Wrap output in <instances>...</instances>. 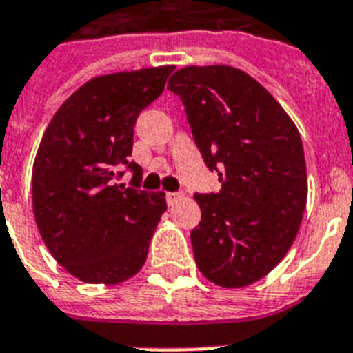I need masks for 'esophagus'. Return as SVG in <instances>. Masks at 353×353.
I'll use <instances>...</instances> for the list:
<instances>
[{
  "label": "esophagus",
  "instance_id": "obj_1",
  "mask_svg": "<svg viewBox=\"0 0 353 353\" xmlns=\"http://www.w3.org/2000/svg\"><path fill=\"white\" fill-rule=\"evenodd\" d=\"M181 197H183V192H168L167 201L174 203V201H177V199H181Z\"/></svg>",
  "mask_w": 353,
  "mask_h": 353
}]
</instances>
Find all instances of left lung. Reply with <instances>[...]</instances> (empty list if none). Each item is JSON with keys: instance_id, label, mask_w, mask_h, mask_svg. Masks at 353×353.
Listing matches in <instances>:
<instances>
[{"instance_id": "8db88e82", "label": "left lung", "mask_w": 353, "mask_h": 353, "mask_svg": "<svg viewBox=\"0 0 353 353\" xmlns=\"http://www.w3.org/2000/svg\"><path fill=\"white\" fill-rule=\"evenodd\" d=\"M168 88L221 181L217 194L194 196L201 208L190 234L197 268L223 288L252 285L279 265L303 221L308 179L299 130L241 68L183 67Z\"/></svg>"}]
</instances>
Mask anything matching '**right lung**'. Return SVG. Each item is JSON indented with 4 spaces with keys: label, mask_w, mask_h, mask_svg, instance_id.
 <instances>
[{
    "label": "right lung",
    "mask_w": 353,
    "mask_h": 353,
    "mask_svg": "<svg viewBox=\"0 0 353 353\" xmlns=\"http://www.w3.org/2000/svg\"><path fill=\"white\" fill-rule=\"evenodd\" d=\"M172 65L92 77L57 108L32 167V210L54 259L83 283L119 285L141 270L165 192L136 188L139 112L161 96ZM123 164L134 187L117 185Z\"/></svg>",
    "instance_id": "right-lung-1"
}]
</instances>
